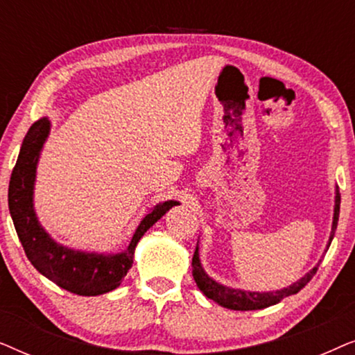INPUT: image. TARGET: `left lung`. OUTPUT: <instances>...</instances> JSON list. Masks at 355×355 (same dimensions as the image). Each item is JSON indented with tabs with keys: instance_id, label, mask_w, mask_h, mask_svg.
Instances as JSON below:
<instances>
[{
	"instance_id": "8db88e82",
	"label": "left lung",
	"mask_w": 355,
	"mask_h": 355,
	"mask_svg": "<svg viewBox=\"0 0 355 355\" xmlns=\"http://www.w3.org/2000/svg\"><path fill=\"white\" fill-rule=\"evenodd\" d=\"M339 205H341V193H339V187L336 186L333 226H331V234H329V241L327 244V250H328L329 244H331V241L334 237V231H336V227H338ZM320 261L313 266L312 270L309 271V273H305L302 278H300L299 281H295L294 284L288 286V288H283L279 291H270V293H255V291L227 288V286L220 284L218 281L210 278V276L205 273V270H203V266L200 263V257H198V242H197L196 252H193V257H192V275L198 286V289H200L208 299L215 300L216 304H220L221 307L231 309V310H260V309L270 307V305L281 302V300H283L284 297H288V295L297 294L299 291L313 278V275L317 273Z\"/></svg>"
}]
</instances>
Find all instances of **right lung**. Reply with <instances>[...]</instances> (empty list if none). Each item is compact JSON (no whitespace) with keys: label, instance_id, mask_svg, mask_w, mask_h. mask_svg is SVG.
<instances>
[{"label":"right lung","instance_id":"1","mask_svg":"<svg viewBox=\"0 0 355 355\" xmlns=\"http://www.w3.org/2000/svg\"><path fill=\"white\" fill-rule=\"evenodd\" d=\"M48 118L38 119L28 129L12 169L8 191V205L19 241L26 250L27 259L43 276L79 295H100L118 288L134 261L135 245L145 232L166 213L179 205L176 200L158 203L142 218L135 230L130 244L119 254H96L82 252L58 244L43 230L33 208V187H35L37 164L43 144L50 134Z\"/></svg>","mask_w":355,"mask_h":355}]
</instances>
